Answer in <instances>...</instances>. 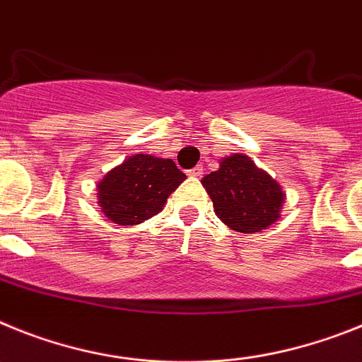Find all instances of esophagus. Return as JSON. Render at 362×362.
Returning <instances> with one entry per match:
<instances>
[{
	"mask_svg": "<svg viewBox=\"0 0 362 362\" xmlns=\"http://www.w3.org/2000/svg\"><path fill=\"white\" fill-rule=\"evenodd\" d=\"M189 177H194V178H200L204 175V168L202 165H194L193 169H189Z\"/></svg>",
	"mask_w": 362,
	"mask_h": 362,
	"instance_id": "1",
	"label": "esophagus"
}]
</instances>
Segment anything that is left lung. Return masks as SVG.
<instances>
[{
    "instance_id": "1",
    "label": "left lung",
    "mask_w": 362,
    "mask_h": 362,
    "mask_svg": "<svg viewBox=\"0 0 362 362\" xmlns=\"http://www.w3.org/2000/svg\"><path fill=\"white\" fill-rule=\"evenodd\" d=\"M202 185L216 216L238 233H257L272 226L284 204L281 185L244 155L222 160L218 171L204 177Z\"/></svg>"
}]
</instances>
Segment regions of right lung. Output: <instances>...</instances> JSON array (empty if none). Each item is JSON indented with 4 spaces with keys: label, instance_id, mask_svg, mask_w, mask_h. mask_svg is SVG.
<instances>
[{
    "label": "right lung",
    "instance_id": "1",
    "mask_svg": "<svg viewBox=\"0 0 362 362\" xmlns=\"http://www.w3.org/2000/svg\"><path fill=\"white\" fill-rule=\"evenodd\" d=\"M185 180L173 160L134 155L98 184L102 213L115 224L133 226L162 211L169 194Z\"/></svg>",
    "mask_w": 362,
    "mask_h": 362
}]
</instances>
